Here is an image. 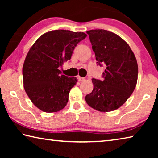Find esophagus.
Segmentation results:
<instances>
[{
	"mask_svg": "<svg viewBox=\"0 0 158 158\" xmlns=\"http://www.w3.org/2000/svg\"><path fill=\"white\" fill-rule=\"evenodd\" d=\"M77 79H78L79 81H84L85 80L84 77H77Z\"/></svg>",
	"mask_w": 158,
	"mask_h": 158,
	"instance_id": "34e87169",
	"label": "esophagus"
}]
</instances>
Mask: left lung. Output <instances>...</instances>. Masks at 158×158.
<instances>
[{"label":"left lung","mask_w":158,"mask_h":158,"mask_svg":"<svg viewBox=\"0 0 158 158\" xmlns=\"http://www.w3.org/2000/svg\"><path fill=\"white\" fill-rule=\"evenodd\" d=\"M86 33L98 65H106L103 79H92L93 90L85 96L90 107L101 112L118 109L127 101L137 82L138 65L128 44L112 32L95 29Z\"/></svg>","instance_id":"obj_1"}]
</instances>
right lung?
Masks as SVG:
<instances>
[{"label": "right lung", "mask_w": 158, "mask_h": 158, "mask_svg": "<svg viewBox=\"0 0 158 158\" xmlns=\"http://www.w3.org/2000/svg\"><path fill=\"white\" fill-rule=\"evenodd\" d=\"M86 36L82 32L52 31L42 35L29 50L22 69L23 87L41 111L53 113L66 106L77 79L61 74L58 68L70 60L77 44Z\"/></svg>", "instance_id": "add662e5"}]
</instances>
